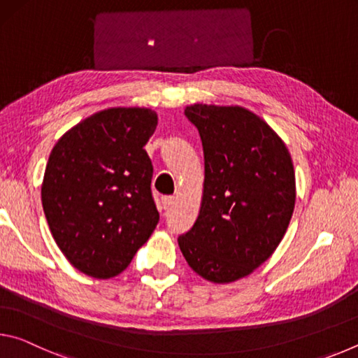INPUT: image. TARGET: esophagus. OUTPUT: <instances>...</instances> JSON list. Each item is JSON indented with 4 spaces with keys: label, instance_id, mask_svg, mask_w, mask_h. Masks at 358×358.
I'll use <instances>...</instances> for the list:
<instances>
[{
    "label": "esophagus",
    "instance_id": "1",
    "mask_svg": "<svg viewBox=\"0 0 358 358\" xmlns=\"http://www.w3.org/2000/svg\"><path fill=\"white\" fill-rule=\"evenodd\" d=\"M173 203H175V197H172V196L162 197V207H164V210H169L171 207H173Z\"/></svg>",
    "mask_w": 358,
    "mask_h": 358
}]
</instances>
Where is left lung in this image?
<instances>
[{
  "instance_id": "left-lung-1",
  "label": "left lung",
  "mask_w": 358,
  "mask_h": 358,
  "mask_svg": "<svg viewBox=\"0 0 358 358\" xmlns=\"http://www.w3.org/2000/svg\"><path fill=\"white\" fill-rule=\"evenodd\" d=\"M185 115L201 134L202 207L180 235L187 265L213 282H232L262 265L286 234L295 175L286 145L243 107L194 104Z\"/></svg>"
}]
</instances>
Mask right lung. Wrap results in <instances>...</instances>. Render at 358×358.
<instances>
[{
  "label": "right lung",
  "mask_w": 358,
  "mask_h": 358,
  "mask_svg": "<svg viewBox=\"0 0 358 358\" xmlns=\"http://www.w3.org/2000/svg\"><path fill=\"white\" fill-rule=\"evenodd\" d=\"M156 124L150 108H107L76 124L52 150L42 207L58 248L85 275H120L159 221L153 166L143 150Z\"/></svg>",
  "instance_id": "obj_1"
}]
</instances>
